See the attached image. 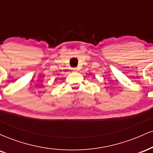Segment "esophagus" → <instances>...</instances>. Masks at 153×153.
I'll use <instances>...</instances> for the list:
<instances>
[{"label":"esophagus","instance_id":"esophagus-1","mask_svg":"<svg viewBox=\"0 0 153 153\" xmlns=\"http://www.w3.org/2000/svg\"><path fill=\"white\" fill-rule=\"evenodd\" d=\"M73 71H78V68H73Z\"/></svg>","mask_w":153,"mask_h":153}]
</instances>
